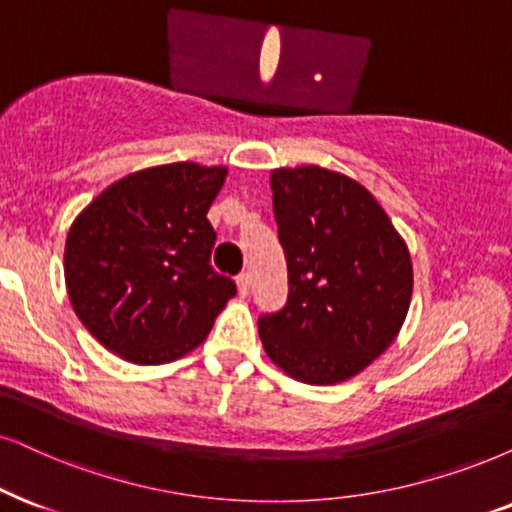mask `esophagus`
Returning a JSON list of instances; mask_svg holds the SVG:
<instances>
[{
	"mask_svg": "<svg viewBox=\"0 0 512 512\" xmlns=\"http://www.w3.org/2000/svg\"><path fill=\"white\" fill-rule=\"evenodd\" d=\"M236 283H238V293H241L243 297L250 293V274H241L236 278Z\"/></svg>",
	"mask_w": 512,
	"mask_h": 512,
	"instance_id": "34e87169",
	"label": "esophagus"
}]
</instances>
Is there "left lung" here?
I'll return each mask as SVG.
<instances>
[{
	"label": "left lung",
	"instance_id": "left-lung-1",
	"mask_svg": "<svg viewBox=\"0 0 512 512\" xmlns=\"http://www.w3.org/2000/svg\"><path fill=\"white\" fill-rule=\"evenodd\" d=\"M288 300L262 314L264 352L290 378L333 385L397 338L413 290L406 243L364 186L304 165L271 172Z\"/></svg>",
	"mask_w": 512,
	"mask_h": 512
}]
</instances>
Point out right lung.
Segmentation results:
<instances>
[{"label": "right lung", "mask_w": 512, "mask_h": 512, "mask_svg": "<svg viewBox=\"0 0 512 512\" xmlns=\"http://www.w3.org/2000/svg\"><path fill=\"white\" fill-rule=\"evenodd\" d=\"M224 167L172 163L115 181L80 212L66 241L75 314L132 364H167L208 338L236 295L210 264L208 210Z\"/></svg>", "instance_id": "1"}]
</instances>
